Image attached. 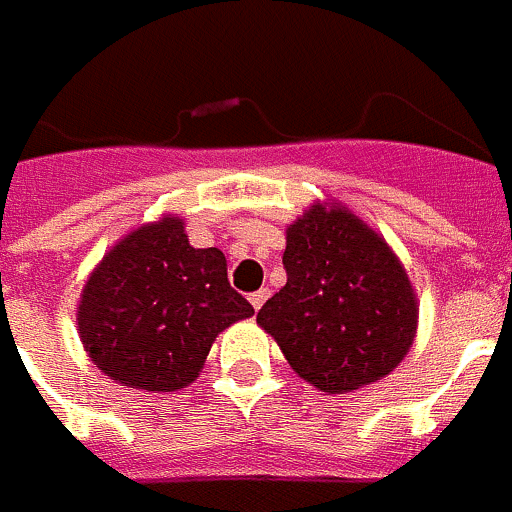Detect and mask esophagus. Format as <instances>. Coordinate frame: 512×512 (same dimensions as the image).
<instances>
[{
  "mask_svg": "<svg viewBox=\"0 0 512 512\" xmlns=\"http://www.w3.org/2000/svg\"><path fill=\"white\" fill-rule=\"evenodd\" d=\"M267 297H270V289H259V292H253V295H250L248 300H250V306L259 311V308L264 306V300H267Z\"/></svg>",
  "mask_w": 512,
  "mask_h": 512,
  "instance_id": "esophagus-1",
  "label": "esophagus"
}]
</instances>
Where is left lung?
Wrapping results in <instances>:
<instances>
[{"label":"left lung","mask_w":512,"mask_h":512,"mask_svg":"<svg viewBox=\"0 0 512 512\" xmlns=\"http://www.w3.org/2000/svg\"><path fill=\"white\" fill-rule=\"evenodd\" d=\"M286 286L256 322L311 386L344 394L408 355L419 306L402 262L344 206H308L286 228Z\"/></svg>","instance_id":"left-lung-1"}]
</instances>
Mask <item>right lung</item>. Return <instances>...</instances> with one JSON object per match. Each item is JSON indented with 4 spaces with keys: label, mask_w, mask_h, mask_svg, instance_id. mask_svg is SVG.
Returning a JSON list of instances; mask_svg holds the SVG:
<instances>
[{
    "label": "right lung",
    "mask_w": 512,
    "mask_h": 512,
    "mask_svg": "<svg viewBox=\"0 0 512 512\" xmlns=\"http://www.w3.org/2000/svg\"><path fill=\"white\" fill-rule=\"evenodd\" d=\"M226 270L223 250L192 248L181 217L134 228L79 297L76 331L90 361L129 389L190 386L217 333L253 314Z\"/></svg>",
    "instance_id": "add662e5"
}]
</instances>
